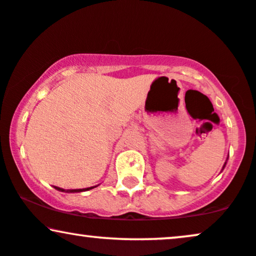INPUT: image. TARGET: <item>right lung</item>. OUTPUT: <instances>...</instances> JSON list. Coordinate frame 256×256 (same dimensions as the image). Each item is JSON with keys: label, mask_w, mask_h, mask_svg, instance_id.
<instances>
[{"label": "right lung", "mask_w": 256, "mask_h": 256, "mask_svg": "<svg viewBox=\"0 0 256 256\" xmlns=\"http://www.w3.org/2000/svg\"><path fill=\"white\" fill-rule=\"evenodd\" d=\"M56 190H59V192H87V190L92 189V188H85V189H68V190H64V189H61V188H58V186H54Z\"/></svg>", "instance_id": "right-lung-1"}]
</instances>
